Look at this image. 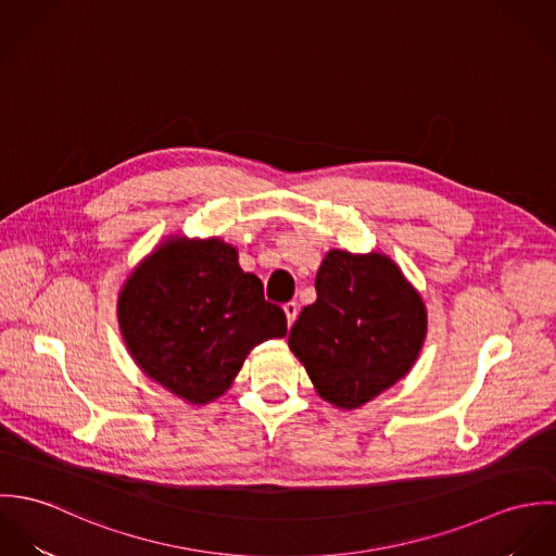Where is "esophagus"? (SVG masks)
<instances>
[{
	"label": "esophagus",
	"mask_w": 556,
	"mask_h": 556,
	"mask_svg": "<svg viewBox=\"0 0 556 556\" xmlns=\"http://www.w3.org/2000/svg\"><path fill=\"white\" fill-rule=\"evenodd\" d=\"M285 315H287V323H289V327L295 323V318L300 315V306L295 304V302H289V304H285Z\"/></svg>",
	"instance_id": "esophagus-1"
}]
</instances>
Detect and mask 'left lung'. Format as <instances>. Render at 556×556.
<instances>
[{
    "label": "left lung",
    "instance_id": "8db88e82",
    "mask_svg": "<svg viewBox=\"0 0 556 556\" xmlns=\"http://www.w3.org/2000/svg\"><path fill=\"white\" fill-rule=\"evenodd\" d=\"M317 302L302 311L289 349L318 396L355 410L408 375L428 333V311L396 261L379 250H329Z\"/></svg>",
    "mask_w": 556,
    "mask_h": 556
}]
</instances>
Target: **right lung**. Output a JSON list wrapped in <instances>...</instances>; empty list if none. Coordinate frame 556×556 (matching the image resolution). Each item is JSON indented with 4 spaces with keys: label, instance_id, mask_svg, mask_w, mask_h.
Segmentation results:
<instances>
[{
    "label": "right lung",
    "instance_id": "add662e5",
    "mask_svg": "<svg viewBox=\"0 0 556 556\" xmlns=\"http://www.w3.org/2000/svg\"><path fill=\"white\" fill-rule=\"evenodd\" d=\"M238 258L225 239L166 236L119 289L130 357L186 404L218 400L256 344L287 336L282 308L265 302L261 280Z\"/></svg>",
    "mask_w": 556,
    "mask_h": 556
}]
</instances>
